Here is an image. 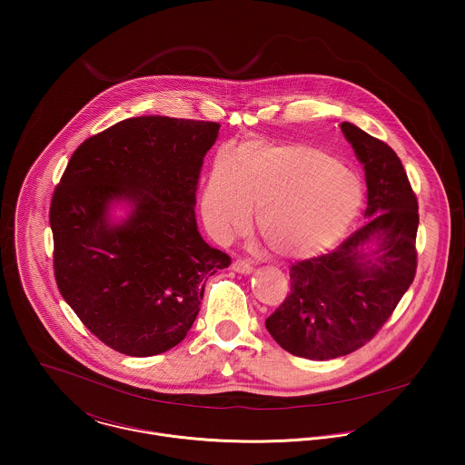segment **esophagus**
<instances>
[{"label": "esophagus", "mask_w": 465, "mask_h": 465, "mask_svg": "<svg viewBox=\"0 0 465 465\" xmlns=\"http://www.w3.org/2000/svg\"><path fill=\"white\" fill-rule=\"evenodd\" d=\"M232 270L238 272V273H251L252 272V265L249 262H245V260H236L232 263Z\"/></svg>", "instance_id": "34e87169"}]
</instances>
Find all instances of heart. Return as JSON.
Returning <instances> with one entry per match:
<instances>
[{
  "label": "heart",
  "instance_id": "obj_1",
  "mask_svg": "<svg viewBox=\"0 0 465 465\" xmlns=\"http://www.w3.org/2000/svg\"><path fill=\"white\" fill-rule=\"evenodd\" d=\"M360 179L321 148L302 143L251 141L234 157L218 153L200 207L218 240H229L251 223L268 247L284 258H313L332 249L361 207Z\"/></svg>",
  "mask_w": 465,
  "mask_h": 465
}]
</instances>
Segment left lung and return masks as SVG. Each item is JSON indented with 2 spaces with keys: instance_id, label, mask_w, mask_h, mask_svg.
<instances>
[{
  "instance_id": "8db88e82",
  "label": "left lung",
  "mask_w": 465,
  "mask_h": 465,
  "mask_svg": "<svg viewBox=\"0 0 465 465\" xmlns=\"http://www.w3.org/2000/svg\"><path fill=\"white\" fill-rule=\"evenodd\" d=\"M365 170L367 223L330 254L292 265V292L266 319L293 356L332 360L365 345L396 310L415 268L419 205L396 152L356 125H340Z\"/></svg>"
}]
</instances>
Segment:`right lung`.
I'll return each instance as SVG.
<instances>
[{
  "label": "right lung",
  "mask_w": 465,
  "mask_h": 465,
  "mask_svg": "<svg viewBox=\"0 0 465 465\" xmlns=\"http://www.w3.org/2000/svg\"><path fill=\"white\" fill-rule=\"evenodd\" d=\"M220 125L137 116L85 139L55 188L57 286L84 326L127 356L184 340L205 281L231 258L197 227L195 193ZM124 204V219L112 209Z\"/></svg>",
  "instance_id": "add662e5"
}]
</instances>
